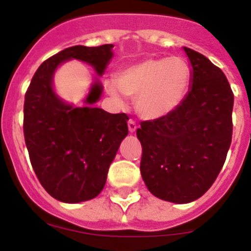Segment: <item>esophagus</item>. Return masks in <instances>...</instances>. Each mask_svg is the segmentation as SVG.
<instances>
[{"label":"esophagus","instance_id":"esophagus-1","mask_svg":"<svg viewBox=\"0 0 251 251\" xmlns=\"http://www.w3.org/2000/svg\"><path fill=\"white\" fill-rule=\"evenodd\" d=\"M128 129H129L130 133H134V132H136V130H137V124H136V122L132 121V119H129V121H128Z\"/></svg>","mask_w":251,"mask_h":251}]
</instances>
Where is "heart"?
Segmentation results:
<instances>
[{"instance_id": "heart-1", "label": "heart", "mask_w": 251, "mask_h": 251, "mask_svg": "<svg viewBox=\"0 0 251 251\" xmlns=\"http://www.w3.org/2000/svg\"><path fill=\"white\" fill-rule=\"evenodd\" d=\"M190 84V69L179 57L146 59L118 73L117 80L105 81V90L119 106L126 97L136 98L142 118L154 121L171 114L181 104Z\"/></svg>"}]
</instances>
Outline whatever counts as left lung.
<instances>
[{"mask_svg":"<svg viewBox=\"0 0 251 251\" xmlns=\"http://www.w3.org/2000/svg\"><path fill=\"white\" fill-rule=\"evenodd\" d=\"M191 88L171 114L142 122L141 175L152 195L174 203L200 199L215 182L232 136L234 94L225 74L183 46Z\"/></svg>","mask_w":251,"mask_h":251,"instance_id":"left-lung-1","label":"left lung"}]
</instances>
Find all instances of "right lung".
I'll use <instances>...</instances> for the list:
<instances>
[{
  "label": "right lung",
  "mask_w": 251,
  "mask_h": 251,
  "mask_svg": "<svg viewBox=\"0 0 251 251\" xmlns=\"http://www.w3.org/2000/svg\"><path fill=\"white\" fill-rule=\"evenodd\" d=\"M114 45H76L44 61L25 95L24 134L35 174L49 195L65 203L98 196L118 148L128 134L127 114H110L93 104L103 85L95 76L83 106L60 98L54 76L70 60L88 64L101 76L113 57Z\"/></svg>",
  "instance_id": "obj_1"
}]
</instances>
